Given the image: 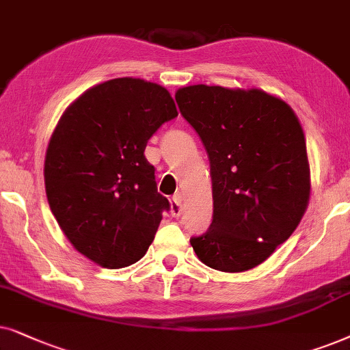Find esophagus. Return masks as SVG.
Returning a JSON list of instances; mask_svg holds the SVG:
<instances>
[{"instance_id":"34e87169","label":"esophagus","mask_w":350,"mask_h":350,"mask_svg":"<svg viewBox=\"0 0 350 350\" xmlns=\"http://www.w3.org/2000/svg\"><path fill=\"white\" fill-rule=\"evenodd\" d=\"M183 214V202H180L179 195H174L171 200V216L179 217Z\"/></svg>"}]
</instances>
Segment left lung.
Masks as SVG:
<instances>
[{
  "label": "left lung",
  "mask_w": 350,
  "mask_h": 350,
  "mask_svg": "<svg viewBox=\"0 0 350 350\" xmlns=\"http://www.w3.org/2000/svg\"><path fill=\"white\" fill-rule=\"evenodd\" d=\"M176 102L211 165L213 222L190 245L211 269H254L290 239L309 206L299 118L285 100L258 88L184 86Z\"/></svg>",
  "instance_id": "1"
}]
</instances>
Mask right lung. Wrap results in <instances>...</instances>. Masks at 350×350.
I'll use <instances>...</instances> for the list:
<instances>
[{
    "label": "right lung",
    "mask_w": 350,
    "mask_h": 350,
    "mask_svg": "<svg viewBox=\"0 0 350 350\" xmlns=\"http://www.w3.org/2000/svg\"><path fill=\"white\" fill-rule=\"evenodd\" d=\"M176 116L166 88L129 77L90 88L60 116L44 158L46 197L73 248L100 267L137 262L155 239L170 202L144 150Z\"/></svg>",
    "instance_id": "add662e5"
}]
</instances>
